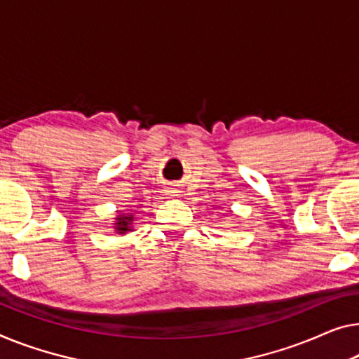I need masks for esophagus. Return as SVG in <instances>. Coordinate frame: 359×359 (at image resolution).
Masks as SVG:
<instances>
[{
    "label": "esophagus",
    "mask_w": 359,
    "mask_h": 359,
    "mask_svg": "<svg viewBox=\"0 0 359 359\" xmlns=\"http://www.w3.org/2000/svg\"><path fill=\"white\" fill-rule=\"evenodd\" d=\"M170 194H177V191H174V190H172V191H170Z\"/></svg>",
    "instance_id": "obj_1"
}]
</instances>
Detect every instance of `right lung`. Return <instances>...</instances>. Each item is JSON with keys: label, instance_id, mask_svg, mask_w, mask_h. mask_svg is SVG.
Segmentation results:
<instances>
[{"label": "right lung", "instance_id": "add662e5", "mask_svg": "<svg viewBox=\"0 0 359 359\" xmlns=\"http://www.w3.org/2000/svg\"><path fill=\"white\" fill-rule=\"evenodd\" d=\"M132 216H121L117 217V222H116V229L119 231L121 233H124L127 231H130V222H132Z\"/></svg>", "mask_w": 359, "mask_h": 359}]
</instances>
